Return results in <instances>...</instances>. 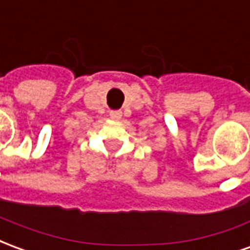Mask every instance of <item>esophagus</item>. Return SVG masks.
<instances>
[{
	"label": "esophagus",
	"mask_w": 250,
	"mask_h": 250,
	"mask_svg": "<svg viewBox=\"0 0 250 250\" xmlns=\"http://www.w3.org/2000/svg\"><path fill=\"white\" fill-rule=\"evenodd\" d=\"M109 116H111V119H120V118H122V111H111V112H109Z\"/></svg>",
	"instance_id": "esophagus-1"
}]
</instances>
